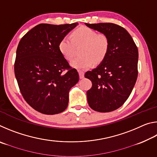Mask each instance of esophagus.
<instances>
[{"instance_id": "obj_1", "label": "esophagus", "mask_w": 157, "mask_h": 157, "mask_svg": "<svg viewBox=\"0 0 157 157\" xmlns=\"http://www.w3.org/2000/svg\"><path fill=\"white\" fill-rule=\"evenodd\" d=\"M78 73H79V78L82 79L84 78V73L82 71H78Z\"/></svg>"}]
</instances>
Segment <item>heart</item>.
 Here are the masks:
<instances>
[{"instance_id":"1","label":"heart","mask_w":157,"mask_h":157,"mask_svg":"<svg viewBox=\"0 0 157 157\" xmlns=\"http://www.w3.org/2000/svg\"><path fill=\"white\" fill-rule=\"evenodd\" d=\"M83 46L80 50L81 57H76L71 62L77 69L89 68L95 63H99L107 56L109 41L104 34L87 27H80L74 30L71 37L66 36L60 41L59 50L63 57L71 60L75 56L76 47Z\"/></svg>"}]
</instances>
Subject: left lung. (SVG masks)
I'll return each instance as SVG.
<instances>
[{
	"label": "left lung",
	"mask_w": 157,
	"mask_h": 157,
	"mask_svg": "<svg viewBox=\"0 0 157 157\" xmlns=\"http://www.w3.org/2000/svg\"><path fill=\"white\" fill-rule=\"evenodd\" d=\"M85 25L105 34L109 41L104 60L84 75L92 82L86 92L89 107L99 112H109L121 107L134 88L138 76V48L128 32L120 25L111 23Z\"/></svg>",
	"instance_id": "left-lung-1"
}]
</instances>
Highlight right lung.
I'll list each match as a JSON object with an SVG mask.
<instances>
[{"label": "right lung", "mask_w": 157, "mask_h": 157, "mask_svg": "<svg viewBox=\"0 0 157 157\" xmlns=\"http://www.w3.org/2000/svg\"><path fill=\"white\" fill-rule=\"evenodd\" d=\"M78 25L41 23L28 32L18 45L14 73L18 87L28 104L41 113L64 111L69 91L79 81L78 71L59 50L60 41Z\"/></svg>", "instance_id": "obj_1"}]
</instances>
